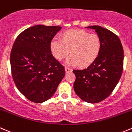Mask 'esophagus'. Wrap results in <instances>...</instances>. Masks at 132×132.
<instances>
[{"instance_id": "34e87169", "label": "esophagus", "mask_w": 132, "mask_h": 132, "mask_svg": "<svg viewBox=\"0 0 132 132\" xmlns=\"http://www.w3.org/2000/svg\"><path fill=\"white\" fill-rule=\"evenodd\" d=\"M65 71H66V73H69V72H72V70L71 68H70L66 67L65 68Z\"/></svg>"}]
</instances>
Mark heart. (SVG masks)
Masks as SVG:
<instances>
[{"instance_id":"heart-1","label":"heart","mask_w":132,"mask_h":132,"mask_svg":"<svg viewBox=\"0 0 132 132\" xmlns=\"http://www.w3.org/2000/svg\"><path fill=\"white\" fill-rule=\"evenodd\" d=\"M51 51L55 59L61 60L71 53L65 63L68 66L87 67L94 62L100 53L101 40L96 34L83 30L72 29L62 34V40L54 37L50 43Z\"/></svg>"}]
</instances>
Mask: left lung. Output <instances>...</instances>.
<instances>
[{
  "mask_svg": "<svg viewBox=\"0 0 132 132\" xmlns=\"http://www.w3.org/2000/svg\"><path fill=\"white\" fill-rule=\"evenodd\" d=\"M95 30L101 40L98 57L86 68L73 70L76 94L88 103H98L108 98L119 83L122 73L124 51L116 34L100 26L86 27Z\"/></svg>",
  "mask_w": 132,
  "mask_h": 132,
  "instance_id": "1",
  "label": "left lung"
}]
</instances>
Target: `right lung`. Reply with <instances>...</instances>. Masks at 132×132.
Returning <instances> with one entry per match:
<instances>
[{
    "label": "right lung",
    "instance_id": "add662e5",
    "mask_svg": "<svg viewBox=\"0 0 132 132\" xmlns=\"http://www.w3.org/2000/svg\"><path fill=\"white\" fill-rule=\"evenodd\" d=\"M61 29L36 25L19 34L10 53L16 87L29 100L42 103L51 98L65 76L64 66L53 56L50 43Z\"/></svg>",
    "mask_w": 132,
    "mask_h": 132
}]
</instances>
